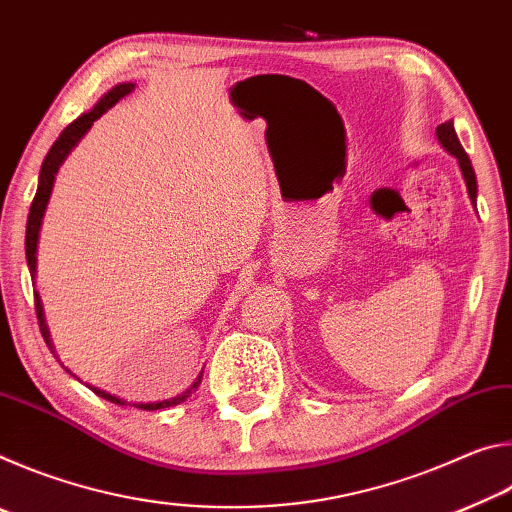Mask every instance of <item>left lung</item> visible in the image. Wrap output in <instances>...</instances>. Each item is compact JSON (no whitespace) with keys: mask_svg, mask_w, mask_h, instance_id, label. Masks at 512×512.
Here are the masks:
<instances>
[{"mask_svg":"<svg viewBox=\"0 0 512 512\" xmlns=\"http://www.w3.org/2000/svg\"><path fill=\"white\" fill-rule=\"evenodd\" d=\"M436 137H438L440 146H443V149L449 155H454V158H456L458 169H461V173H463V180H465V187H467V196H470L472 205L476 207V176H474V169H472L470 158H467V153L463 151L461 142H458V135L454 131V121L449 119V121H445V124H440L436 128Z\"/></svg>","mask_w":512,"mask_h":512,"instance_id":"1","label":"left lung"}]
</instances>
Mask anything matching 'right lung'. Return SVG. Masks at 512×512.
<instances>
[{"label":"right lung","instance_id":"1","mask_svg":"<svg viewBox=\"0 0 512 512\" xmlns=\"http://www.w3.org/2000/svg\"><path fill=\"white\" fill-rule=\"evenodd\" d=\"M135 90V83H119L115 85V88L108 90L103 97L94 103V108L83 112V115L79 119H74L72 124H69L63 133L58 135V140L54 142V146H51L45 162H42L40 167V178H38V192H36V198H33L31 203V210H29V221H27V264H29V273L33 280H36V273H38V239H40V228H42V219H45V212H47V203H49V196H51V189H54V180H56V173L58 169L63 167V162L67 160V155L72 153L76 146H79V142L85 137V133L90 131L94 121H97L103 112L110 110L112 106L119 99H124L126 94H131ZM36 314H38V325H40V332H42V339H45V343L49 345V350L54 352V357L58 359L56 354V348L54 343H51V336H49V327H47V320H45V309H42V300L38 296L36 291ZM60 361V359H58ZM63 363V361H60ZM65 368V366H63ZM69 375L76 377L72 370L65 368ZM79 379V377H76ZM201 379H203V370L201 375L196 377V381L192 386L187 388V391H183L176 397H169V400H160V402H133V406H137V409H144V411H158V409H167V406H176L180 402H185L187 397H192V393L196 391L198 386H201ZM92 388V393H97L99 397H103V400L108 402H115V404H131L126 400H121V397L112 395L108 391H101V388L92 386V384H85Z\"/></svg>","mask_w":512,"mask_h":512}]
</instances>
